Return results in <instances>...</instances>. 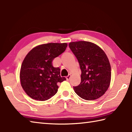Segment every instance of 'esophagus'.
<instances>
[{"instance_id": "34e87169", "label": "esophagus", "mask_w": 132, "mask_h": 132, "mask_svg": "<svg viewBox=\"0 0 132 132\" xmlns=\"http://www.w3.org/2000/svg\"><path fill=\"white\" fill-rule=\"evenodd\" d=\"M70 78H71V75H68L67 77H66V79H67V80H70Z\"/></svg>"}]
</instances>
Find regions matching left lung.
<instances>
[{"mask_svg": "<svg viewBox=\"0 0 132 132\" xmlns=\"http://www.w3.org/2000/svg\"><path fill=\"white\" fill-rule=\"evenodd\" d=\"M69 47L77 57L81 70V82L73 86L75 92L86 100L100 97L109 87L111 77L107 55L99 46L89 42H71Z\"/></svg>", "mask_w": 132, "mask_h": 132, "instance_id": "8db88e82", "label": "left lung"}]
</instances>
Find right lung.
<instances>
[{"instance_id":"1","label":"right lung","mask_w":132,"mask_h":132,"mask_svg":"<svg viewBox=\"0 0 132 132\" xmlns=\"http://www.w3.org/2000/svg\"><path fill=\"white\" fill-rule=\"evenodd\" d=\"M67 44L49 43L30 51L20 70V82L25 93L32 99L45 101L57 93L58 83L66 80L60 75V68L53 67L52 61L65 50Z\"/></svg>"}]
</instances>
